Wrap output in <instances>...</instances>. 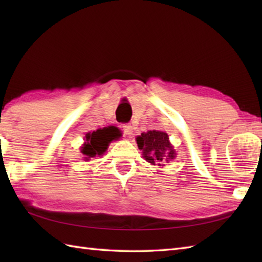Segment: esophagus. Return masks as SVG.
Masks as SVG:
<instances>
[{"label":"esophagus","mask_w":262,"mask_h":262,"mask_svg":"<svg viewBox=\"0 0 262 262\" xmlns=\"http://www.w3.org/2000/svg\"><path fill=\"white\" fill-rule=\"evenodd\" d=\"M122 130H124L126 135L130 136L133 134V126L129 125V124H124V125H122Z\"/></svg>","instance_id":"1"}]
</instances>
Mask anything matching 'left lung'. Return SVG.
Masks as SVG:
<instances>
[{
  "instance_id": "1",
  "label": "left lung",
  "mask_w": 262,
  "mask_h": 262,
  "mask_svg": "<svg viewBox=\"0 0 262 262\" xmlns=\"http://www.w3.org/2000/svg\"><path fill=\"white\" fill-rule=\"evenodd\" d=\"M136 141L140 149H143L144 159L152 164L162 162L163 160L169 162L177 155L169 142V136L166 133L160 130L142 133V135L138 136Z\"/></svg>"
}]
</instances>
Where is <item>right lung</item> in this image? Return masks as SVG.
I'll use <instances>...</instances> for the list:
<instances>
[{
  "label": "right lung",
  "mask_w": 262,
  "mask_h": 262,
  "mask_svg": "<svg viewBox=\"0 0 262 262\" xmlns=\"http://www.w3.org/2000/svg\"><path fill=\"white\" fill-rule=\"evenodd\" d=\"M86 142L84 145L81 147L82 154L84 155V160L89 161L91 158H94L96 155H101L105 152L109 143L118 138V133L114 128H102L93 133H88L85 135Z\"/></svg>",
  "instance_id": "add662e5"
}]
</instances>
